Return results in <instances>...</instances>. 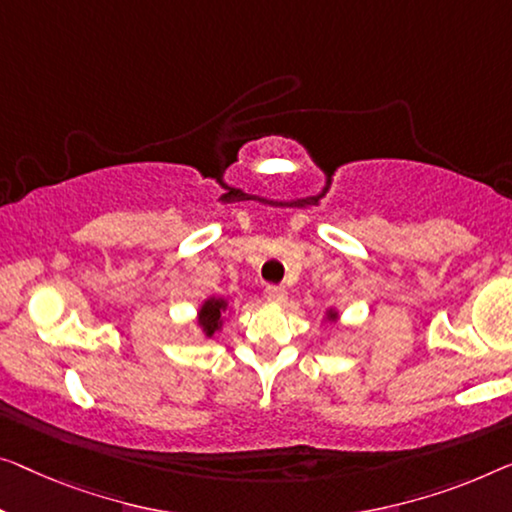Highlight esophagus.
<instances>
[{
    "label": "esophagus",
    "instance_id": "34e87169",
    "mask_svg": "<svg viewBox=\"0 0 512 512\" xmlns=\"http://www.w3.org/2000/svg\"><path fill=\"white\" fill-rule=\"evenodd\" d=\"M264 296H266V301H271V303H285L287 289L282 285H266Z\"/></svg>",
    "mask_w": 512,
    "mask_h": 512
}]
</instances>
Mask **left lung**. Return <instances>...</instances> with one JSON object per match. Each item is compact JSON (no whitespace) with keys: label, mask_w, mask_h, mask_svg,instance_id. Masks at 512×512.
<instances>
[{"label":"left lung","mask_w":512,"mask_h":512,"mask_svg":"<svg viewBox=\"0 0 512 512\" xmlns=\"http://www.w3.org/2000/svg\"><path fill=\"white\" fill-rule=\"evenodd\" d=\"M333 317H335V315H333V312H331V319H333Z\"/></svg>","instance_id":"1"}]
</instances>
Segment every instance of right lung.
<instances>
[{
    "label": "right lung",
    "mask_w": 512,
    "mask_h": 512,
    "mask_svg": "<svg viewBox=\"0 0 512 512\" xmlns=\"http://www.w3.org/2000/svg\"><path fill=\"white\" fill-rule=\"evenodd\" d=\"M227 308V303L223 299H209L202 305L200 310V326L207 335H213L220 324V317H223V310Z\"/></svg>",
    "instance_id": "1"
}]
</instances>
